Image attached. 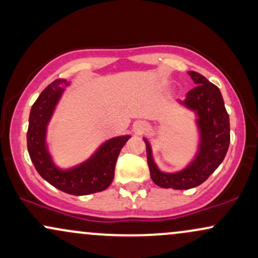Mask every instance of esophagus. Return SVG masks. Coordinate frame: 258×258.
I'll list each match as a JSON object with an SVG mask.
<instances>
[{
    "mask_svg": "<svg viewBox=\"0 0 258 258\" xmlns=\"http://www.w3.org/2000/svg\"><path fill=\"white\" fill-rule=\"evenodd\" d=\"M147 130L148 125L144 121H137V122L133 123V132H135L136 135H142V133L146 132Z\"/></svg>",
    "mask_w": 258,
    "mask_h": 258,
    "instance_id": "obj_1",
    "label": "esophagus"
}]
</instances>
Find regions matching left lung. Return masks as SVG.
Listing matches in <instances>:
<instances>
[{
    "mask_svg": "<svg viewBox=\"0 0 258 258\" xmlns=\"http://www.w3.org/2000/svg\"><path fill=\"white\" fill-rule=\"evenodd\" d=\"M188 75L197 86L186 93L184 100L178 99V103L197 116L195 122L200 136L197 155L183 170L164 172L154 161L150 143L147 138H143L147 146L150 177L161 188L184 190L200 185L220 166L229 147V115L220 88L199 73L188 72Z\"/></svg>",
    "mask_w": 258,
    "mask_h": 258,
    "instance_id": "1",
    "label": "left lung"
}]
</instances>
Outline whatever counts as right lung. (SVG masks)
<instances>
[{
  "label": "right lung",
  "instance_id": "1",
  "mask_svg": "<svg viewBox=\"0 0 258 258\" xmlns=\"http://www.w3.org/2000/svg\"><path fill=\"white\" fill-rule=\"evenodd\" d=\"M68 86H70V82L67 80H55L41 92L31 106L26 133L29 155L40 176L59 190L72 195L98 193L111 184L117 156L131 136L108 139L86 161L76 166H57L46 142L47 127Z\"/></svg>",
  "mask_w": 258,
  "mask_h": 258
}]
</instances>
